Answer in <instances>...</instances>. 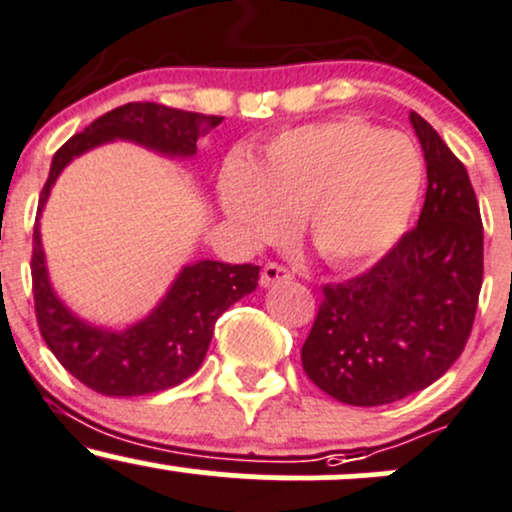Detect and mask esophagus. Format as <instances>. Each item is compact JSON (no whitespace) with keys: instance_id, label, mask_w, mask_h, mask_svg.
<instances>
[{"instance_id":"1","label":"esophagus","mask_w":512,"mask_h":512,"mask_svg":"<svg viewBox=\"0 0 512 512\" xmlns=\"http://www.w3.org/2000/svg\"><path fill=\"white\" fill-rule=\"evenodd\" d=\"M291 279H293V274L289 272V269L281 267V264H274V262L264 264V269L260 274V284L264 286V289L281 284V281H291Z\"/></svg>"}]
</instances>
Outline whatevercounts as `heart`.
Here are the masks:
<instances>
[{
  "label": "heart",
  "instance_id": "b5f03b06",
  "mask_svg": "<svg viewBox=\"0 0 512 512\" xmlns=\"http://www.w3.org/2000/svg\"><path fill=\"white\" fill-rule=\"evenodd\" d=\"M424 187V158L399 132L327 120L276 134L257 163L233 156L219 180L221 207L260 245L303 236L332 267L380 257L407 231Z\"/></svg>",
  "mask_w": 512,
  "mask_h": 512
}]
</instances>
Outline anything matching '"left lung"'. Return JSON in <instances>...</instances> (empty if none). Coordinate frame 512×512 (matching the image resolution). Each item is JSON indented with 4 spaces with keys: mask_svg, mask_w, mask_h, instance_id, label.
<instances>
[{
    "mask_svg": "<svg viewBox=\"0 0 512 512\" xmlns=\"http://www.w3.org/2000/svg\"><path fill=\"white\" fill-rule=\"evenodd\" d=\"M409 122L428 175L419 223L370 272L322 289L301 349L305 375L354 407L436 383L464 351L484 279V226L467 168L424 117L409 113Z\"/></svg>",
    "mask_w": 512,
    "mask_h": 512,
    "instance_id": "1",
    "label": "left lung"
}]
</instances>
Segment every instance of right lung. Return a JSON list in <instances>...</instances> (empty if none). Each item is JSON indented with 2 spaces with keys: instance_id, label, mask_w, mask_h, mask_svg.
<instances>
[{
  "instance_id": "add662e5",
  "label": "right lung",
  "mask_w": 512,
  "mask_h": 512,
  "mask_svg": "<svg viewBox=\"0 0 512 512\" xmlns=\"http://www.w3.org/2000/svg\"><path fill=\"white\" fill-rule=\"evenodd\" d=\"M223 117L187 113L158 103H127L93 120L52 158L33 228V298L40 334L79 383L108 397H137L180 385L202 366L216 320L257 289L260 267L199 260L185 264L166 296L127 330H105L81 320L50 284L40 240V214L50 190L74 158L108 142H132L168 158H192L199 137Z\"/></svg>"
}]
</instances>
